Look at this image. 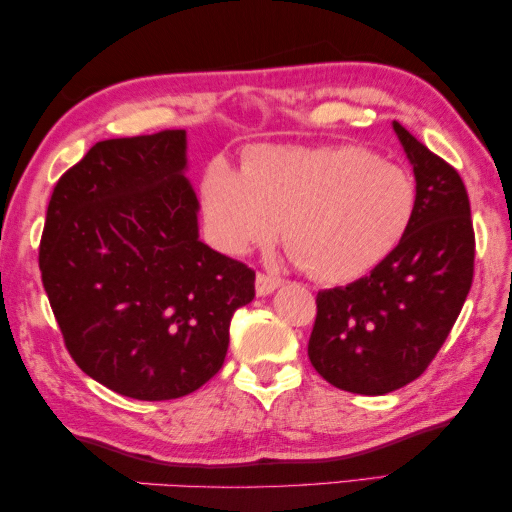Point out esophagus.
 <instances>
[{"label":"esophagus","mask_w":512,"mask_h":512,"mask_svg":"<svg viewBox=\"0 0 512 512\" xmlns=\"http://www.w3.org/2000/svg\"><path fill=\"white\" fill-rule=\"evenodd\" d=\"M279 286H281V279L270 277V274H256V295L258 297L272 295Z\"/></svg>","instance_id":"1"}]
</instances>
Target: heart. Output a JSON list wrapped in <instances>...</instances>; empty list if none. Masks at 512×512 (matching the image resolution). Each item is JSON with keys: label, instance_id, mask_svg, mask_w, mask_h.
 <instances>
[{"label": "heart", "instance_id": "obj_1", "mask_svg": "<svg viewBox=\"0 0 512 512\" xmlns=\"http://www.w3.org/2000/svg\"><path fill=\"white\" fill-rule=\"evenodd\" d=\"M416 185L398 164L359 146H258L245 167L215 162L201 185L212 245L233 256L277 240L313 279L364 277L403 240Z\"/></svg>", "mask_w": 512, "mask_h": 512}]
</instances>
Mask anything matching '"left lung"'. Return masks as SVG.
Wrapping results in <instances>:
<instances>
[{"label":"left lung","mask_w":512,"mask_h":512,"mask_svg":"<svg viewBox=\"0 0 512 512\" xmlns=\"http://www.w3.org/2000/svg\"><path fill=\"white\" fill-rule=\"evenodd\" d=\"M393 132L416 180L410 229L371 274L318 293L309 338L313 368L361 396H384L426 371L474 277V224L460 174L396 121Z\"/></svg>","instance_id":"obj_1"}]
</instances>
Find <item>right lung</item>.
Masks as SVG:
<instances>
[{
  "mask_svg": "<svg viewBox=\"0 0 512 512\" xmlns=\"http://www.w3.org/2000/svg\"><path fill=\"white\" fill-rule=\"evenodd\" d=\"M187 132L98 141L54 187L41 274L66 348L121 396L171 400L226 359L254 270L199 238Z\"/></svg>",
  "mask_w": 512,
  "mask_h": 512,
  "instance_id": "right-lung-1",
  "label": "right lung"
}]
</instances>
